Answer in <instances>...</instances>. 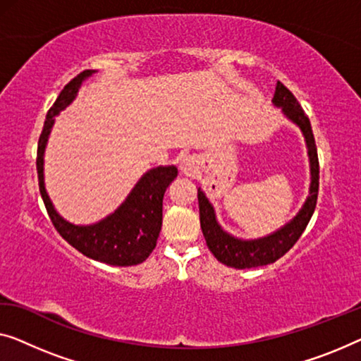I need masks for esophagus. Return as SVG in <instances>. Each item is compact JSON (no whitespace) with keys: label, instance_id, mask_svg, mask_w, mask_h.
Listing matches in <instances>:
<instances>
[{"label":"esophagus","instance_id":"obj_1","mask_svg":"<svg viewBox=\"0 0 361 361\" xmlns=\"http://www.w3.org/2000/svg\"><path fill=\"white\" fill-rule=\"evenodd\" d=\"M180 166H181V171L185 175H192V173H195V170H196V164H195V160H192L191 157L183 159L181 162H180Z\"/></svg>","mask_w":361,"mask_h":361}]
</instances>
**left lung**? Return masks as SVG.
Returning <instances> with one entry per match:
<instances>
[{"instance_id":"obj_1","label":"left lung","mask_w":361,"mask_h":361,"mask_svg":"<svg viewBox=\"0 0 361 361\" xmlns=\"http://www.w3.org/2000/svg\"><path fill=\"white\" fill-rule=\"evenodd\" d=\"M274 104L282 106L285 115L290 120L297 123L301 128L306 144L310 149V160H311V190L310 197L306 201L305 207L288 225H285L282 230H279L271 236L262 240L255 241H241L230 236L219 227L215 222V214L211 202L207 201L204 192L197 191L199 201V220H201V230L209 251L217 257V261L225 266L235 269H251L267 266L271 262H276L279 257H282L292 246L297 243L301 233L305 232L306 225L311 220L318 202V191H319V159H318V147H316L314 134L311 129L310 118L301 109L297 97H295L285 85L277 80L276 95H274Z\"/></svg>"}]
</instances>
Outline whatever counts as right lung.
Masks as SVG:
<instances>
[{
  "instance_id": "add662e5",
  "label": "right lung",
  "mask_w": 361,
  "mask_h": 361,
  "mask_svg": "<svg viewBox=\"0 0 361 361\" xmlns=\"http://www.w3.org/2000/svg\"><path fill=\"white\" fill-rule=\"evenodd\" d=\"M92 73L95 71L85 69L69 80L47 113L39 146H37L39 190L53 227L73 248L90 259L110 266H136L146 261L157 245L160 228H162V201L165 190L178 175L175 166H159V169L150 170L139 180L125 204H121L115 214L89 227H78L63 220L53 209L43 186V150H45L48 134L55 121L53 116L71 104L80 82Z\"/></svg>"
}]
</instances>
